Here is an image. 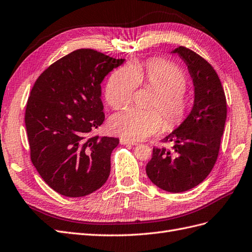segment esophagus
<instances>
[{"label": "esophagus", "mask_w": 252, "mask_h": 252, "mask_svg": "<svg viewBox=\"0 0 252 252\" xmlns=\"http://www.w3.org/2000/svg\"><path fill=\"white\" fill-rule=\"evenodd\" d=\"M120 143H121V145H132V146L138 145V143L136 142V141L131 140V139H127V138H125V137H121L120 138Z\"/></svg>", "instance_id": "obj_1"}]
</instances>
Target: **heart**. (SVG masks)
I'll use <instances>...</instances> for the list:
<instances>
[{
  "instance_id": "1",
  "label": "heart",
  "mask_w": 252,
  "mask_h": 252,
  "mask_svg": "<svg viewBox=\"0 0 252 252\" xmlns=\"http://www.w3.org/2000/svg\"><path fill=\"white\" fill-rule=\"evenodd\" d=\"M139 84L155 91L151 107H157L164 120V128L173 130L185 120L189 111V99L185 94L187 81L183 71L163 60H150L145 66L131 65L117 69L105 88L106 101L113 109H121L131 101ZM110 128L125 138L142 139L159 131L160 114L155 110L130 107L111 118Z\"/></svg>"
}]
</instances>
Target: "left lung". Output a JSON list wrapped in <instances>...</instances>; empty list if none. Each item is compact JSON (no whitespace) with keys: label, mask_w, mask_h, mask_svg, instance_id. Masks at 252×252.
Instances as JSON below:
<instances>
[{"label":"left lung","mask_w":252,"mask_h":252,"mask_svg":"<svg viewBox=\"0 0 252 252\" xmlns=\"http://www.w3.org/2000/svg\"><path fill=\"white\" fill-rule=\"evenodd\" d=\"M178 55L188 67L194 86L191 112L175 130L162 139L172 149L153 148L147 175L164 191H188L209 175L218 159L227 118V102L217 71L196 53L179 46Z\"/></svg>","instance_id":"8db88e82"}]
</instances>
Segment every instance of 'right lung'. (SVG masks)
<instances>
[{
    "mask_svg": "<svg viewBox=\"0 0 252 252\" xmlns=\"http://www.w3.org/2000/svg\"><path fill=\"white\" fill-rule=\"evenodd\" d=\"M125 59L81 48L52 64L37 79L25 113L34 168L50 188L67 197L104 185L119 139L88 134L104 120L101 83Z\"/></svg>",
    "mask_w": 252,
    "mask_h": 252,
    "instance_id": "obj_1",
    "label": "right lung"
}]
</instances>
